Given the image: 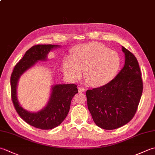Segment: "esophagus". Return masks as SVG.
I'll use <instances>...</instances> for the list:
<instances>
[{"instance_id": "esophagus-1", "label": "esophagus", "mask_w": 155, "mask_h": 155, "mask_svg": "<svg viewBox=\"0 0 155 155\" xmlns=\"http://www.w3.org/2000/svg\"><path fill=\"white\" fill-rule=\"evenodd\" d=\"M78 91L79 93H83V92L85 91V88L83 87H79L78 88Z\"/></svg>"}]
</instances>
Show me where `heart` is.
<instances>
[{
	"label": "heart",
	"instance_id": "1",
	"mask_svg": "<svg viewBox=\"0 0 155 155\" xmlns=\"http://www.w3.org/2000/svg\"><path fill=\"white\" fill-rule=\"evenodd\" d=\"M72 57L62 61L64 74L73 81L79 80L85 70L88 83L98 87L109 83L120 67V58L116 51L97 42L78 45L72 49Z\"/></svg>",
	"mask_w": 155,
	"mask_h": 155
}]
</instances>
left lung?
<instances>
[{"label":"left lung","instance_id":"1","mask_svg":"<svg viewBox=\"0 0 155 155\" xmlns=\"http://www.w3.org/2000/svg\"><path fill=\"white\" fill-rule=\"evenodd\" d=\"M124 64L113 80L88 90L87 106L98 127L113 130L127 124L135 114L143 93V80L134 55L122 46Z\"/></svg>","mask_w":155,"mask_h":155}]
</instances>
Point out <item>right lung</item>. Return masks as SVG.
<instances>
[{
  "instance_id": "right-lung-1",
  "label": "right lung",
  "mask_w": 155,
  "mask_h": 155,
  "mask_svg": "<svg viewBox=\"0 0 155 155\" xmlns=\"http://www.w3.org/2000/svg\"><path fill=\"white\" fill-rule=\"evenodd\" d=\"M60 45H38L26 52L22 58L15 65L11 77V98L19 116L31 126L42 130L52 129L61 124L70 109L72 97L78 93L74 84H58L51 87V94L47 105L37 112H30L20 104L17 98V85L22 74L39 61L47 60V55Z\"/></svg>"
}]
</instances>
